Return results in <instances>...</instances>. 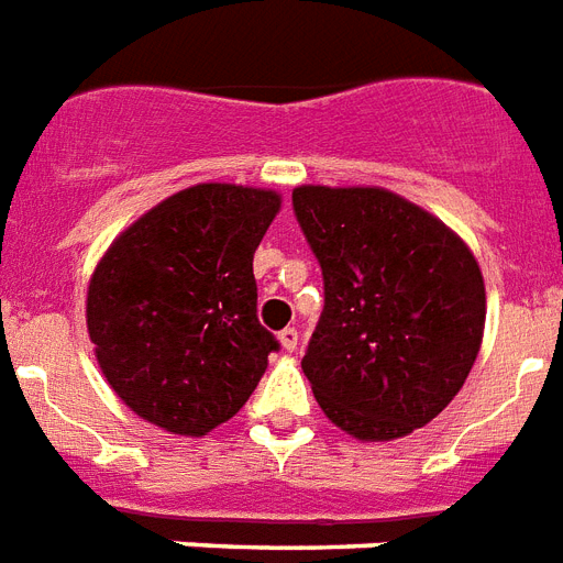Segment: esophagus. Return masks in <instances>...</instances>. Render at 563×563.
Here are the masks:
<instances>
[{"label": "esophagus", "mask_w": 563, "mask_h": 563, "mask_svg": "<svg viewBox=\"0 0 563 563\" xmlns=\"http://www.w3.org/2000/svg\"><path fill=\"white\" fill-rule=\"evenodd\" d=\"M277 339H280V344H283V351H295V347H298V330H295V327H286V330H280V335H277Z\"/></svg>", "instance_id": "esophagus-1"}]
</instances>
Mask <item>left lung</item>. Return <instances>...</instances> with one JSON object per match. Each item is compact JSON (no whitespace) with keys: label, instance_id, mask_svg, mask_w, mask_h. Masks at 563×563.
Here are the masks:
<instances>
[{"label":"left lung","instance_id":"obj_1","mask_svg":"<svg viewBox=\"0 0 563 563\" xmlns=\"http://www.w3.org/2000/svg\"><path fill=\"white\" fill-rule=\"evenodd\" d=\"M291 203L324 274V312L300 362L318 406L360 441L427 427L479 353L476 256L388 189L298 187Z\"/></svg>","mask_w":563,"mask_h":563}]
</instances>
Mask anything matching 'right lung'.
Returning a JSON list of instances; mask_svg holds the SVG:
<instances>
[{"label":"right lung","mask_w":563,"mask_h":563,"mask_svg":"<svg viewBox=\"0 0 563 563\" xmlns=\"http://www.w3.org/2000/svg\"><path fill=\"white\" fill-rule=\"evenodd\" d=\"M280 195L180 189L122 230L87 289L96 360L128 409L201 438L254 394L280 344L256 318L254 251Z\"/></svg>","instance_id":"obj_1"}]
</instances>
